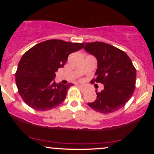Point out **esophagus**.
<instances>
[{"mask_svg": "<svg viewBox=\"0 0 154 154\" xmlns=\"http://www.w3.org/2000/svg\"><path fill=\"white\" fill-rule=\"evenodd\" d=\"M78 87L79 88H80V89H82V85H78Z\"/></svg>", "mask_w": 154, "mask_h": 154, "instance_id": "obj_1", "label": "esophagus"}]
</instances>
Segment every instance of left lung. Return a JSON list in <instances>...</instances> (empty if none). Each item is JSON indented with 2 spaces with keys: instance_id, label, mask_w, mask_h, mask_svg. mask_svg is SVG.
<instances>
[{
  "instance_id": "8db88e82",
  "label": "left lung",
  "mask_w": 154,
  "mask_h": 154,
  "mask_svg": "<svg viewBox=\"0 0 154 154\" xmlns=\"http://www.w3.org/2000/svg\"><path fill=\"white\" fill-rule=\"evenodd\" d=\"M84 44L85 50L98 61L96 77L93 81L104 85L103 91H96V100L88 105L102 114L118 111L128 103L135 89L136 69L131 59L125 51L109 44Z\"/></svg>"
}]
</instances>
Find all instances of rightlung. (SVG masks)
Instances as JSON below:
<instances>
[{"instance_id": "right-lung-1", "label": "right lung", "mask_w": 154, "mask_h": 154, "mask_svg": "<svg viewBox=\"0 0 154 154\" xmlns=\"http://www.w3.org/2000/svg\"><path fill=\"white\" fill-rule=\"evenodd\" d=\"M84 44L62 40H45L23 55L15 73L18 92L26 105L37 111L54 109L66 98L72 83L54 81L55 72L64 66L69 55L80 50Z\"/></svg>"}]
</instances>
